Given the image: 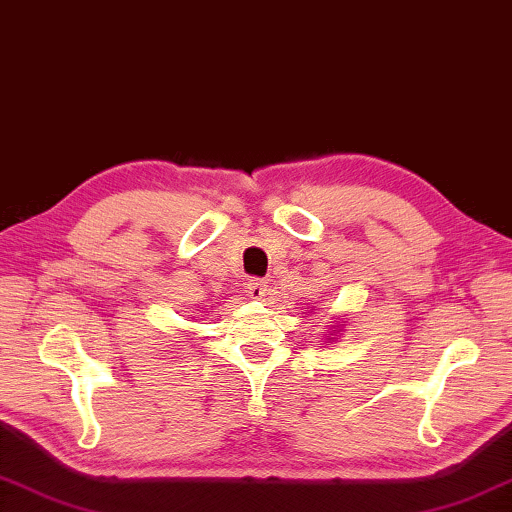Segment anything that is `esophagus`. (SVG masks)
I'll return each mask as SVG.
<instances>
[{
  "mask_svg": "<svg viewBox=\"0 0 512 512\" xmlns=\"http://www.w3.org/2000/svg\"><path fill=\"white\" fill-rule=\"evenodd\" d=\"M248 290V297L250 299H264L266 297V282L264 279H250L246 284Z\"/></svg>",
  "mask_w": 512,
  "mask_h": 512,
  "instance_id": "1",
  "label": "esophagus"
}]
</instances>
